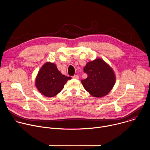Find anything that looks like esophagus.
<instances>
[{"label":"esophagus","instance_id":"1","mask_svg":"<svg viewBox=\"0 0 150 150\" xmlns=\"http://www.w3.org/2000/svg\"><path fill=\"white\" fill-rule=\"evenodd\" d=\"M74 79H79V76L78 75H74V76H73V77H72Z\"/></svg>","mask_w":150,"mask_h":150}]
</instances>
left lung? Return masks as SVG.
Returning a JSON list of instances; mask_svg holds the SVG:
<instances>
[{"instance_id":"obj_1","label":"left lung","mask_w":150,"mask_h":150,"mask_svg":"<svg viewBox=\"0 0 150 150\" xmlns=\"http://www.w3.org/2000/svg\"><path fill=\"white\" fill-rule=\"evenodd\" d=\"M88 77L81 81L83 87L94 97L108 95L113 88L116 77L112 68L101 58L88 62L83 68Z\"/></svg>"}]
</instances>
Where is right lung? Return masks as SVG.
Wrapping results in <instances>:
<instances>
[{
    "mask_svg": "<svg viewBox=\"0 0 150 150\" xmlns=\"http://www.w3.org/2000/svg\"><path fill=\"white\" fill-rule=\"evenodd\" d=\"M71 79V77L62 75L54 63L47 62L39 70L35 85L41 94L47 97H52L59 94Z\"/></svg>",
    "mask_w": 150,
    "mask_h": 150,
    "instance_id": "1",
    "label": "right lung"
}]
</instances>
